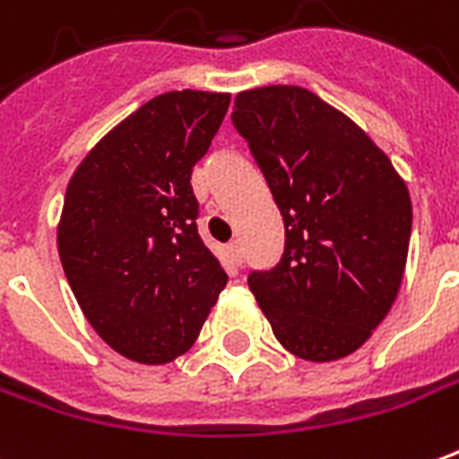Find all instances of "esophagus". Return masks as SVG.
Instances as JSON below:
<instances>
[{
	"mask_svg": "<svg viewBox=\"0 0 459 459\" xmlns=\"http://www.w3.org/2000/svg\"><path fill=\"white\" fill-rule=\"evenodd\" d=\"M229 255H230V261L236 263V265H240V263H243V248H240L238 240L229 243Z\"/></svg>",
	"mask_w": 459,
	"mask_h": 459,
	"instance_id": "esophagus-1",
	"label": "esophagus"
}]
</instances>
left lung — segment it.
<instances>
[{
    "label": "left lung",
    "mask_w": 459,
    "mask_h": 459,
    "mask_svg": "<svg viewBox=\"0 0 459 459\" xmlns=\"http://www.w3.org/2000/svg\"><path fill=\"white\" fill-rule=\"evenodd\" d=\"M233 126L251 146L285 223V251L248 285L285 351L310 363L363 345L395 303L412 201L387 153L351 117L300 86L236 94Z\"/></svg>",
    "instance_id": "8db88e82"
}]
</instances>
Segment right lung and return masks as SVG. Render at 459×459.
Segmentation results:
<instances>
[{
  "instance_id": "add662e5",
  "label": "right lung",
  "mask_w": 459,
  "mask_h": 459,
  "mask_svg": "<svg viewBox=\"0 0 459 459\" xmlns=\"http://www.w3.org/2000/svg\"><path fill=\"white\" fill-rule=\"evenodd\" d=\"M230 94L166 91L108 131L69 178L56 246L99 338L141 365L184 355L229 283L196 230L191 171Z\"/></svg>"
}]
</instances>
